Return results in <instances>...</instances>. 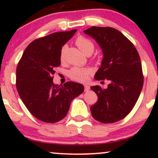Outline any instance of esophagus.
Wrapping results in <instances>:
<instances>
[{"mask_svg": "<svg viewBox=\"0 0 158 158\" xmlns=\"http://www.w3.org/2000/svg\"><path fill=\"white\" fill-rule=\"evenodd\" d=\"M85 91H88L90 90V86L88 85H85Z\"/></svg>", "mask_w": 158, "mask_h": 158, "instance_id": "esophagus-1", "label": "esophagus"}]
</instances>
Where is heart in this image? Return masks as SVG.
<instances>
[{"instance_id": "1", "label": "heart", "mask_w": 158, "mask_h": 158, "mask_svg": "<svg viewBox=\"0 0 158 158\" xmlns=\"http://www.w3.org/2000/svg\"><path fill=\"white\" fill-rule=\"evenodd\" d=\"M76 44L80 49V50L85 55L89 56L94 50V44L91 40L84 36H79L76 39ZM65 48L63 47L61 49L60 59L61 61L64 60V54ZM92 73V70L88 68H78L75 67L73 68L69 71L68 76L72 80L79 82H85L88 81L89 79L90 74Z\"/></svg>"}]
</instances>
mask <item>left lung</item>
I'll list each match as a JSON object with an SVG mask.
<instances>
[{
  "instance_id": "1",
  "label": "left lung",
  "mask_w": 158,
  "mask_h": 158,
  "mask_svg": "<svg viewBox=\"0 0 158 158\" xmlns=\"http://www.w3.org/2000/svg\"><path fill=\"white\" fill-rule=\"evenodd\" d=\"M102 48V65L96 80H108L106 89L90 88L98 99L90 107L92 117L102 123H113L126 117L135 107L143 85L140 58L137 49L122 32L112 27H92L85 30Z\"/></svg>"
}]
</instances>
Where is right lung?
<instances>
[{
	"label": "right lung",
	"instance_id": "obj_1",
	"mask_svg": "<svg viewBox=\"0 0 158 158\" xmlns=\"http://www.w3.org/2000/svg\"><path fill=\"white\" fill-rule=\"evenodd\" d=\"M77 30L54 32L34 40L25 49L16 69V88L21 100L35 118L54 123L68 114L70 103L84 86L68 81L54 85V68L60 66L62 46Z\"/></svg>",
	"mask_w": 158,
	"mask_h": 158
}]
</instances>
